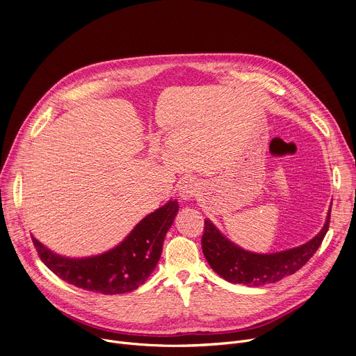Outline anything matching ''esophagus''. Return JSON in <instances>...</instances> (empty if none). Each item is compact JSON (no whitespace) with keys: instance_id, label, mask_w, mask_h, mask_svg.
<instances>
[{"instance_id":"obj_1","label":"esophagus","mask_w":356,"mask_h":356,"mask_svg":"<svg viewBox=\"0 0 356 356\" xmlns=\"http://www.w3.org/2000/svg\"><path fill=\"white\" fill-rule=\"evenodd\" d=\"M197 190H198L197 181L193 180V179H184L179 184V195L183 200H191L193 197H195Z\"/></svg>"}]
</instances>
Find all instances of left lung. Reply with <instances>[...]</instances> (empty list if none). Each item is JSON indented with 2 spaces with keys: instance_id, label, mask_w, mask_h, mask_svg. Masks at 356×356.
I'll return each instance as SVG.
<instances>
[{
  "instance_id": "1",
  "label": "left lung",
  "mask_w": 356,
  "mask_h": 356,
  "mask_svg": "<svg viewBox=\"0 0 356 356\" xmlns=\"http://www.w3.org/2000/svg\"><path fill=\"white\" fill-rule=\"evenodd\" d=\"M330 214L331 209L328 210L323 229L313 239L300 246L275 253L245 250L225 238L210 220H204V234L201 238L202 253L211 269L227 282L248 286L276 283L296 273L310 261L328 231Z\"/></svg>"
}]
</instances>
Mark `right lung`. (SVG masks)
I'll use <instances>...</instances> for the list:
<instances>
[{"label": "right lung", "instance_id": "right-lung-1", "mask_svg": "<svg viewBox=\"0 0 356 356\" xmlns=\"http://www.w3.org/2000/svg\"><path fill=\"white\" fill-rule=\"evenodd\" d=\"M179 211L177 200L146 216L115 248L88 258H66L32 242L42 262L62 280L101 294H122L142 286L156 268L166 232Z\"/></svg>", "mask_w": 356, "mask_h": 356}]
</instances>
